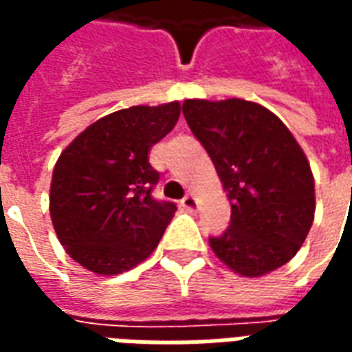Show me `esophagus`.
Masks as SVG:
<instances>
[{
    "label": "esophagus",
    "mask_w": 352,
    "mask_h": 352,
    "mask_svg": "<svg viewBox=\"0 0 352 352\" xmlns=\"http://www.w3.org/2000/svg\"><path fill=\"white\" fill-rule=\"evenodd\" d=\"M181 207H183V209H188V211H194V209L198 207V201H196V198H194L192 194H188V196H184V198L181 199Z\"/></svg>",
    "instance_id": "obj_1"
}]
</instances>
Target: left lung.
Masks as SVG:
<instances>
[{"label":"left lung","instance_id":"obj_1","mask_svg":"<svg viewBox=\"0 0 352 352\" xmlns=\"http://www.w3.org/2000/svg\"><path fill=\"white\" fill-rule=\"evenodd\" d=\"M186 124L232 201L230 226L209 237L234 272L260 277L294 256L315 217L309 162L279 116L252 101L186 100Z\"/></svg>","mask_w":352,"mask_h":352}]
</instances>
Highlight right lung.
<instances>
[{"label":"right lung","instance_id":"1","mask_svg":"<svg viewBox=\"0 0 352 352\" xmlns=\"http://www.w3.org/2000/svg\"><path fill=\"white\" fill-rule=\"evenodd\" d=\"M179 115V101L122 109L90 124L60 154L50 217L65 252L90 272H128L164 236L177 206L153 196L160 173L148 151L175 128Z\"/></svg>","mask_w":352,"mask_h":352}]
</instances>
